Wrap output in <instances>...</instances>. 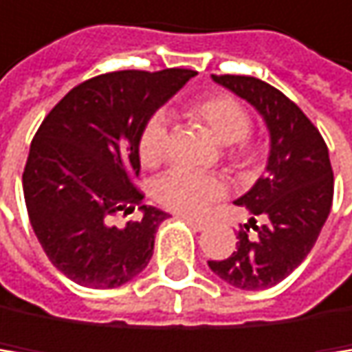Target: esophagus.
Here are the masks:
<instances>
[{
	"label": "esophagus",
	"instance_id": "esophagus-1",
	"mask_svg": "<svg viewBox=\"0 0 352 352\" xmlns=\"http://www.w3.org/2000/svg\"><path fill=\"white\" fill-rule=\"evenodd\" d=\"M194 230H205L207 228V221L205 219H198V217H192V215H182Z\"/></svg>",
	"mask_w": 352,
	"mask_h": 352
}]
</instances>
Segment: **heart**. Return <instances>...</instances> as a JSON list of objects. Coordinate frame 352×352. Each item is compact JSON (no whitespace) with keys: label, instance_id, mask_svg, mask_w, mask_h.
Wrapping results in <instances>:
<instances>
[{"label":"heart","instance_id":"heart-1","mask_svg":"<svg viewBox=\"0 0 352 352\" xmlns=\"http://www.w3.org/2000/svg\"><path fill=\"white\" fill-rule=\"evenodd\" d=\"M192 116L205 124L213 137L228 145V154L234 166L247 168L255 160V147L249 139L251 116L249 111L228 94L200 99L192 105ZM166 118L154 113L145 122L139 135V158L145 166H154L166 152ZM152 194L162 207L184 213L200 215L211 202L226 194V179L217 173H200L190 168H168L154 179Z\"/></svg>","mask_w":352,"mask_h":352}]
</instances>
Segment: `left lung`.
<instances>
[{"mask_svg": "<svg viewBox=\"0 0 352 352\" xmlns=\"http://www.w3.org/2000/svg\"><path fill=\"white\" fill-rule=\"evenodd\" d=\"M251 103L270 133L266 175L236 198L253 215L241 228L236 251L209 268L239 289H268L289 276L315 247L333 200L327 145L304 111L274 86L249 76H213ZM255 219H262L260 224ZM251 225L258 236L246 232Z\"/></svg>", "mask_w": 352, "mask_h": 352, "instance_id": "left-lung-1", "label": "left lung"}]
</instances>
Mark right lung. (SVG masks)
<instances>
[{
    "label": "right lung",
    "instance_id": "1",
    "mask_svg": "<svg viewBox=\"0 0 352 352\" xmlns=\"http://www.w3.org/2000/svg\"><path fill=\"white\" fill-rule=\"evenodd\" d=\"M196 72H111L72 88L37 129L23 173L33 232L56 270L78 285L113 289L145 270L168 213L143 205L139 135ZM139 206V222L116 214Z\"/></svg>",
    "mask_w": 352,
    "mask_h": 352
}]
</instances>
